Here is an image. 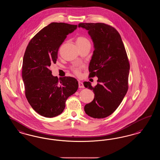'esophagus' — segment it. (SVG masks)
<instances>
[{
  "mask_svg": "<svg viewBox=\"0 0 160 160\" xmlns=\"http://www.w3.org/2000/svg\"><path fill=\"white\" fill-rule=\"evenodd\" d=\"M78 88H84V85L82 82H78Z\"/></svg>",
  "mask_w": 160,
  "mask_h": 160,
  "instance_id": "esophagus-1",
  "label": "esophagus"
}]
</instances>
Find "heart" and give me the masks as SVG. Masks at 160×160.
I'll return each instance as SVG.
<instances>
[{"instance_id":"1","label":"heart","mask_w":160,"mask_h":160,"mask_svg":"<svg viewBox=\"0 0 160 160\" xmlns=\"http://www.w3.org/2000/svg\"><path fill=\"white\" fill-rule=\"evenodd\" d=\"M76 44L77 46H83L86 45H90V42L89 40L83 36H79L76 39ZM72 70L76 74H79L80 69L77 67H73Z\"/></svg>"}]
</instances>
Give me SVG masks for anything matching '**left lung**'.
I'll return each mask as SVG.
<instances>
[{
  "mask_svg": "<svg viewBox=\"0 0 160 160\" xmlns=\"http://www.w3.org/2000/svg\"><path fill=\"white\" fill-rule=\"evenodd\" d=\"M78 27L88 31L94 51L90 61V77H98L92 87L84 82L85 88L92 90L93 100L84 106L86 114L103 118L118 107L128 90L130 65L122 38L111 26L103 23H80Z\"/></svg>",
  "mask_w": 160,
  "mask_h": 160,
  "instance_id": "obj_1",
  "label": "left lung"
}]
</instances>
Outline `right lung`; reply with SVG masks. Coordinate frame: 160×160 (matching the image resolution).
Masks as SVG:
<instances>
[{"instance_id":"add662e5","label":"right lung","mask_w":160,"mask_h":160,"mask_svg":"<svg viewBox=\"0 0 160 160\" xmlns=\"http://www.w3.org/2000/svg\"><path fill=\"white\" fill-rule=\"evenodd\" d=\"M77 25L52 22L38 32L26 48L22 77L27 101L32 109L45 117L61 114L67 98L78 89L77 80L54 77L49 70L56 63L59 48Z\"/></svg>"}]
</instances>
